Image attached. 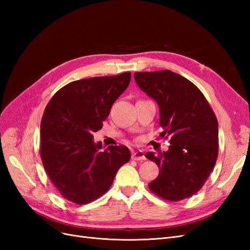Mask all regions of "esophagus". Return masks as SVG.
<instances>
[{"instance_id":"34e87169","label":"esophagus","mask_w":250,"mask_h":250,"mask_svg":"<svg viewBox=\"0 0 250 250\" xmlns=\"http://www.w3.org/2000/svg\"><path fill=\"white\" fill-rule=\"evenodd\" d=\"M131 157H132V160H134V161H145L146 160L145 154H144V152H143L142 150L133 151Z\"/></svg>"}]
</instances>
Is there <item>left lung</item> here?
Masks as SVG:
<instances>
[{
    "instance_id": "1",
    "label": "left lung",
    "mask_w": 250,
    "mask_h": 250,
    "mask_svg": "<svg viewBox=\"0 0 250 250\" xmlns=\"http://www.w3.org/2000/svg\"><path fill=\"white\" fill-rule=\"evenodd\" d=\"M140 88L160 107L161 137L170 138L166 152L146 153L160 174L150 191L169 201L197 193L218 157V121L206 97L190 80L169 70L134 73Z\"/></svg>"
}]
</instances>
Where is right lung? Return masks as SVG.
<instances>
[{
  "instance_id": "1",
  "label": "right lung",
  "mask_w": 250,
  "mask_h": 250,
  "mask_svg": "<svg viewBox=\"0 0 250 250\" xmlns=\"http://www.w3.org/2000/svg\"><path fill=\"white\" fill-rule=\"evenodd\" d=\"M130 72L70 82L52 97L41 124V157L52 184L65 199L86 204L109 190L126 146L101 151L94 142L112 104L129 85Z\"/></svg>"
}]
</instances>
